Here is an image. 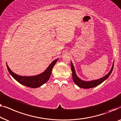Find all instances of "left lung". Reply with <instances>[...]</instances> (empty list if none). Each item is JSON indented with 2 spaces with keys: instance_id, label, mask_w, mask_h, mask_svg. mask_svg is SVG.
I'll list each match as a JSON object with an SVG mask.
<instances>
[{
  "instance_id": "obj_1",
  "label": "left lung",
  "mask_w": 121,
  "mask_h": 121,
  "mask_svg": "<svg viewBox=\"0 0 121 121\" xmlns=\"http://www.w3.org/2000/svg\"><path fill=\"white\" fill-rule=\"evenodd\" d=\"M113 65H114V61H113V65H112L111 70L110 71V72H108L106 76H104L103 77L100 78V79L93 80V81H85L80 79V78L77 76L73 65L72 62H71V69H72V79L73 80L74 83H75L77 86H78L80 88H84V89H89V88H94V87H95V86H99V85L103 83L104 81H105L106 79H108V77H109L110 74H111V73H112V70H113Z\"/></svg>"
}]
</instances>
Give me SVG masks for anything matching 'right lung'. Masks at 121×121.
Returning a JSON list of instances; mask_svg holds the SVG:
<instances>
[{"mask_svg": "<svg viewBox=\"0 0 121 121\" xmlns=\"http://www.w3.org/2000/svg\"><path fill=\"white\" fill-rule=\"evenodd\" d=\"M58 60V59L54 60L49 66L47 67V69L42 72V73L38 75L33 76H21L13 73L11 69H10L9 66L6 64L8 70L11 74L12 77L14 79L20 83V84L23 85V86H28V87L36 88L42 86V85L45 83L49 79L50 77L52 74V68L54 67L56 63Z\"/></svg>", "mask_w": 121, "mask_h": 121, "instance_id": "right-lung-1", "label": "right lung"}]
</instances>
